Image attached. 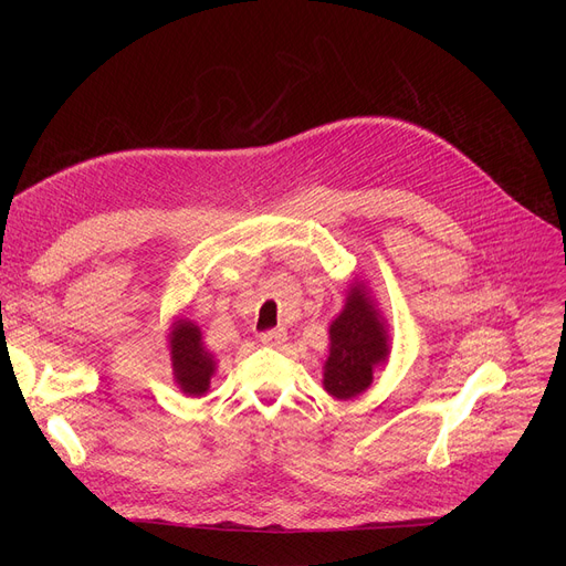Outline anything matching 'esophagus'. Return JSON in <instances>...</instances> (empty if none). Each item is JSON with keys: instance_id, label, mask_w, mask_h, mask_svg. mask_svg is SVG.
Listing matches in <instances>:
<instances>
[{"instance_id": "34e87169", "label": "esophagus", "mask_w": 566, "mask_h": 566, "mask_svg": "<svg viewBox=\"0 0 566 566\" xmlns=\"http://www.w3.org/2000/svg\"><path fill=\"white\" fill-rule=\"evenodd\" d=\"M259 339H261V344H265V346H280V344L286 342V331H284V328L265 331V333L259 335Z\"/></svg>"}]
</instances>
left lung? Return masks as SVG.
I'll return each instance as SVG.
<instances>
[{"mask_svg":"<svg viewBox=\"0 0 566 566\" xmlns=\"http://www.w3.org/2000/svg\"><path fill=\"white\" fill-rule=\"evenodd\" d=\"M388 355V335L360 289H350L344 312L331 325V355L323 385L333 397L350 399L371 385L374 367Z\"/></svg>","mask_w":566,"mask_h":566,"instance_id":"obj_1","label":"left lung"}]
</instances>
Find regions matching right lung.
<instances>
[{"mask_svg": "<svg viewBox=\"0 0 566 566\" xmlns=\"http://www.w3.org/2000/svg\"><path fill=\"white\" fill-rule=\"evenodd\" d=\"M171 365L176 382L188 395H203L216 371L213 355L201 346V335L190 321H176L171 331Z\"/></svg>", "mask_w": 566, "mask_h": 566, "instance_id": "right-lung-1", "label": "right lung"}]
</instances>
